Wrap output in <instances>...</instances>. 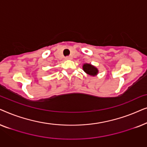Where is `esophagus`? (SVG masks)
I'll list each match as a JSON object with an SVG mask.
<instances>
[{
    "label": "esophagus",
    "instance_id": "1",
    "mask_svg": "<svg viewBox=\"0 0 147 147\" xmlns=\"http://www.w3.org/2000/svg\"><path fill=\"white\" fill-rule=\"evenodd\" d=\"M65 59L66 60H71V59H72V57H66Z\"/></svg>",
    "mask_w": 147,
    "mask_h": 147
}]
</instances>
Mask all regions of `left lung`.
Masks as SVG:
<instances>
[{
	"mask_svg": "<svg viewBox=\"0 0 147 147\" xmlns=\"http://www.w3.org/2000/svg\"><path fill=\"white\" fill-rule=\"evenodd\" d=\"M82 68L86 74L91 76H96L99 72L97 67L90 63H84Z\"/></svg>",
	"mask_w": 147,
	"mask_h": 147,
	"instance_id": "1",
	"label": "left lung"
}]
</instances>
